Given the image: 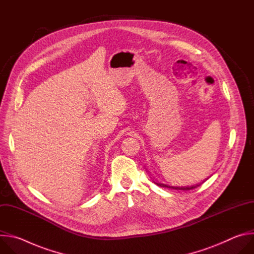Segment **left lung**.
I'll return each mask as SVG.
<instances>
[{
  "label": "left lung",
  "mask_w": 254,
  "mask_h": 254,
  "mask_svg": "<svg viewBox=\"0 0 254 254\" xmlns=\"http://www.w3.org/2000/svg\"><path fill=\"white\" fill-rule=\"evenodd\" d=\"M208 179V178H207ZM206 179V180H207ZM205 180V181H206ZM205 181H203V182H200L196 185H192V186H185V187H174V186H170V185H166V184H163V183H160V182H155L158 186L160 187H165V188H170V189H175V190H183V191H188V190H192V189H195L197 187H199L200 185H202Z\"/></svg>",
  "instance_id": "left-lung-1"
}]
</instances>
